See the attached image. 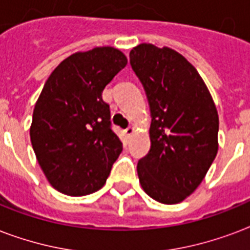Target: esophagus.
Returning a JSON list of instances; mask_svg holds the SVG:
<instances>
[{
  "instance_id": "obj_1",
  "label": "esophagus",
  "mask_w": 250,
  "mask_h": 250,
  "mask_svg": "<svg viewBox=\"0 0 250 250\" xmlns=\"http://www.w3.org/2000/svg\"><path fill=\"white\" fill-rule=\"evenodd\" d=\"M133 131H135V128H133L132 125H128V127H127V128L125 129V135H127V136L129 137L133 133Z\"/></svg>"
}]
</instances>
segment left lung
Here are the masks:
<instances>
[{"mask_svg":"<svg viewBox=\"0 0 250 250\" xmlns=\"http://www.w3.org/2000/svg\"><path fill=\"white\" fill-rule=\"evenodd\" d=\"M129 63L152 117L150 149L137 162L140 184L156 201L178 204L200 186L217 156V109L197 70L172 49L140 44Z\"/></svg>","mask_w":250,"mask_h":250,"instance_id":"left-lung-1","label":"left lung"}]
</instances>
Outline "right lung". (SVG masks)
Masks as SVG:
<instances>
[{
	"label": "right lung",
	"mask_w": 250,
	"mask_h": 250,
	"mask_svg": "<svg viewBox=\"0 0 250 250\" xmlns=\"http://www.w3.org/2000/svg\"><path fill=\"white\" fill-rule=\"evenodd\" d=\"M127 64L118 49L75 53L46 80L29 129L39 165L57 190L85 196L101 189L123 150L102 90Z\"/></svg>",
	"instance_id": "obj_1"
}]
</instances>
